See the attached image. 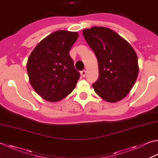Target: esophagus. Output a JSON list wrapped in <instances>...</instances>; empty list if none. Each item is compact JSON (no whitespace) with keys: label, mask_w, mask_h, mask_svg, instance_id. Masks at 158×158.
Here are the masks:
<instances>
[{"label":"esophagus","mask_w":158,"mask_h":158,"mask_svg":"<svg viewBox=\"0 0 158 158\" xmlns=\"http://www.w3.org/2000/svg\"><path fill=\"white\" fill-rule=\"evenodd\" d=\"M81 75L83 77H85V75H86V71L85 70H82L81 71Z\"/></svg>","instance_id":"esophagus-1"}]
</instances>
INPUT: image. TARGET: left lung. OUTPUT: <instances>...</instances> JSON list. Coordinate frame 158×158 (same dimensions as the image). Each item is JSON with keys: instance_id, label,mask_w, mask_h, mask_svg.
Listing matches in <instances>:
<instances>
[{"instance_id": "1", "label": "left lung", "mask_w": 158, "mask_h": 158, "mask_svg": "<svg viewBox=\"0 0 158 158\" xmlns=\"http://www.w3.org/2000/svg\"><path fill=\"white\" fill-rule=\"evenodd\" d=\"M83 35L98 60L99 76L92 84L95 92L111 103L122 100L136 81L139 72L136 52L109 28L91 27L83 30Z\"/></svg>"}]
</instances>
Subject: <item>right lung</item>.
I'll return each instance as SVG.
<instances>
[{
	"instance_id": "1",
	"label": "right lung",
	"mask_w": 158,
	"mask_h": 158,
	"mask_svg": "<svg viewBox=\"0 0 158 158\" xmlns=\"http://www.w3.org/2000/svg\"><path fill=\"white\" fill-rule=\"evenodd\" d=\"M78 37L77 32L57 31L40 41L29 55V82L43 99L60 101L75 89L80 74L69 51Z\"/></svg>"
}]
</instances>
